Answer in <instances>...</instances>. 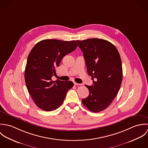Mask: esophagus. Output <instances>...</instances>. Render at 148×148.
I'll list each match as a JSON object with an SVG mask.
<instances>
[{"instance_id": "1", "label": "esophagus", "mask_w": 148, "mask_h": 148, "mask_svg": "<svg viewBox=\"0 0 148 148\" xmlns=\"http://www.w3.org/2000/svg\"><path fill=\"white\" fill-rule=\"evenodd\" d=\"M74 85H80V84H78V83H76V82H74Z\"/></svg>"}]
</instances>
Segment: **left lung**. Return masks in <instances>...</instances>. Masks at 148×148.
Returning <instances> with one entry per match:
<instances>
[{
  "instance_id": "1",
  "label": "left lung",
  "mask_w": 148,
  "mask_h": 148,
  "mask_svg": "<svg viewBox=\"0 0 148 148\" xmlns=\"http://www.w3.org/2000/svg\"><path fill=\"white\" fill-rule=\"evenodd\" d=\"M76 42L83 51L87 72L93 80L92 85H85L89 95L82 99V103L93 112H101L111 104L122 83L119 52L113 44L104 39L93 38Z\"/></svg>"
}]
</instances>
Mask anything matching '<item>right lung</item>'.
<instances>
[{
    "label": "right lung",
    "instance_id": "1",
    "mask_svg": "<svg viewBox=\"0 0 148 148\" xmlns=\"http://www.w3.org/2000/svg\"><path fill=\"white\" fill-rule=\"evenodd\" d=\"M76 41L45 39L31 49L25 66L24 77L27 88L34 101L45 111L56 109L63 103L72 82L52 80L56 69L64 56L76 49Z\"/></svg>",
    "mask_w": 148,
    "mask_h": 148
}]
</instances>
